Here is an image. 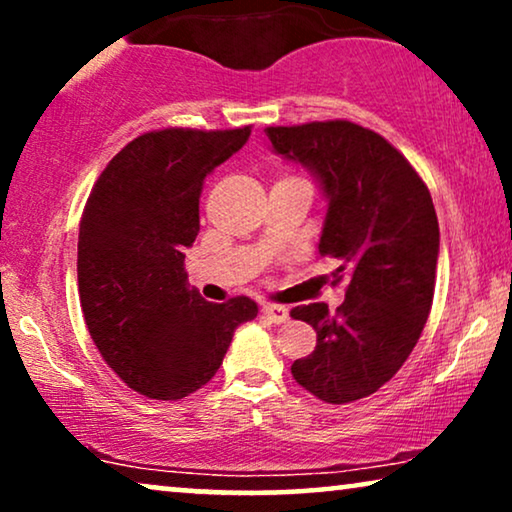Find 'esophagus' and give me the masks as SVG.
Masks as SVG:
<instances>
[{"label": "esophagus", "instance_id": "esophagus-1", "mask_svg": "<svg viewBox=\"0 0 512 512\" xmlns=\"http://www.w3.org/2000/svg\"><path fill=\"white\" fill-rule=\"evenodd\" d=\"M263 314L268 317L272 324H284L289 319V310L284 305H263Z\"/></svg>", "mask_w": 512, "mask_h": 512}]
</instances>
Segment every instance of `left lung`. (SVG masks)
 Here are the masks:
<instances>
[{"mask_svg": "<svg viewBox=\"0 0 512 512\" xmlns=\"http://www.w3.org/2000/svg\"><path fill=\"white\" fill-rule=\"evenodd\" d=\"M279 156L312 170L328 209L319 254L349 275L345 303L293 307L317 331V347L293 361L300 387L324 403L375 394L398 373L429 319L438 265V216L405 156L352 121L265 128Z\"/></svg>", "mask_w": 512, "mask_h": 512, "instance_id": "left-lung-1", "label": "left lung"}]
</instances>
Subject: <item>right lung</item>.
<instances>
[{"label":"right lung","mask_w":512,"mask_h":512,"mask_svg":"<svg viewBox=\"0 0 512 512\" xmlns=\"http://www.w3.org/2000/svg\"><path fill=\"white\" fill-rule=\"evenodd\" d=\"M249 135V125L144 132L109 160L83 207V317L107 366L142 396L177 401L198 391L219 370L235 328L258 314L247 296L207 303L184 270V251L200 233L205 177Z\"/></svg>","instance_id":"right-lung-1"}]
</instances>
